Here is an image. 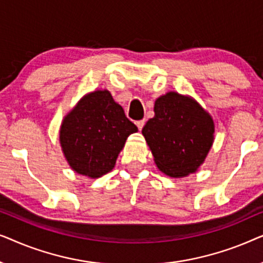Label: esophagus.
Instances as JSON below:
<instances>
[{"label": "esophagus", "mask_w": 263, "mask_h": 263, "mask_svg": "<svg viewBox=\"0 0 263 263\" xmlns=\"http://www.w3.org/2000/svg\"><path fill=\"white\" fill-rule=\"evenodd\" d=\"M145 120H140V121H136V125H138L139 130H141V129L143 128V125H145Z\"/></svg>", "instance_id": "1"}]
</instances>
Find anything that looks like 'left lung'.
<instances>
[{
    "mask_svg": "<svg viewBox=\"0 0 263 263\" xmlns=\"http://www.w3.org/2000/svg\"><path fill=\"white\" fill-rule=\"evenodd\" d=\"M154 114L142 134L157 166L171 177L195 172L213 143L214 124L210 115L193 99L176 92L158 98Z\"/></svg>",
    "mask_w": 263,
    "mask_h": 263,
    "instance_id": "left-lung-1",
    "label": "left lung"
}]
</instances>
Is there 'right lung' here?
<instances>
[{"label": "right lung", "mask_w": 263, "mask_h": 263, "mask_svg": "<svg viewBox=\"0 0 263 263\" xmlns=\"http://www.w3.org/2000/svg\"><path fill=\"white\" fill-rule=\"evenodd\" d=\"M138 132L109 91L85 96L64 118L60 141L78 174L98 178L112 170L127 138Z\"/></svg>", "instance_id": "1"}]
</instances>
